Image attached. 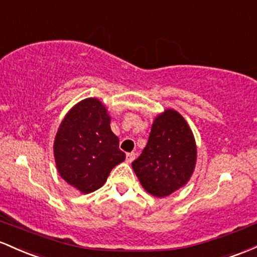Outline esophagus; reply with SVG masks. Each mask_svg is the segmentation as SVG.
Returning <instances> with one entry per match:
<instances>
[{"label": "esophagus", "instance_id": "obj_1", "mask_svg": "<svg viewBox=\"0 0 257 257\" xmlns=\"http://www.w3.org/2000/svg\"><path fill=\"white\" fill-rule=\"evenodd\" d=\"M135 158H136V154H135L134 152L127 153V155H126V160H127V163H132V161L135 160Z\"/></svg>", "mask_w": 257, "mask_h": 257}]
</instances>
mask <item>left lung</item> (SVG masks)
Here are the masks:
<instances>
[{
    "label": "left lung",
    "mask_w": 257,
    "mask_h": 257,
    "mask_svg": "<svg viewBox=\"0 0 257 257\" xmlns=\"http://www.w3.org/2000/svg\"><path fill=\"white\" fill-rule=\"evenodd\" d=\"M197 161L191 127L180 113L166 109L155 117L148 143L132 163L141 184L154 197H167L189 181Z\"/></svg>",
    "instance_id": "left-lung-1"
}]
</instances>
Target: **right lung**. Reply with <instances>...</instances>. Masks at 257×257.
Listing matches in <instances>:
<instances>
[{
	"label": "right lung",
	"mask_w": 257,
	"mask_h": 257,
	"mask_svg": "<svg viewBox=\"0 0 257 257\" xmlns=\"http://www.w3.org/2000/svg\"><path fill=\"white\" fill-rule=\"evenodd\" d=\"M53 151L60 177L85 194L100 188L126 158L110 128V116L97 98H86L69 110Z\"/></svg>",
	"instance_id": "obj_1"
}]
</instances>
